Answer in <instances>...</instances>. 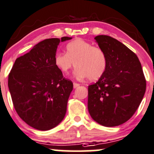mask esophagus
I'll return each instance as SVG.
<instances>
[{
  "label": "esophagus",
  "instance_id": "obj_1",
  "mask_svg": "<svg viewBox=\"0 0 154 154\" xmlns=\"http://www.w3.org/2000/svg\"><path fill=\"white\" fill-rule=\"evenodd\" d=\"M73 85H74V88H77L78 86H80V84H79V83H73Z\"/></svg>",
  "mask_w": 154,
  "mask_h": 154
}]
</instances>
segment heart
I'll list each match as a JSON object with an SVG mask.
<instances>
[{"mask_svg": "<svg viewBox=\"0 0 154 154\" xmlns=\"http://www.w3.org/2000/svg\"><path fill=\"white\" fill-rule=\"evenodd\" d=\"M66 49V54L57 53L54 57V64L63 74H68L74 65L77 68L74 75L80 80L88 77L91 81H96L105 74L108 60L100 48L77 38L68 43Z\"/></svg>", "mask_w": 154, "mask_h": 154, "instance_id": "heart-1", "label": "heart"}]
</instances>
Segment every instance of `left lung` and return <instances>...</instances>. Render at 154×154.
<instances>
[{
	"mask_svg": "<svg viewBox=\"0 0 154 154\" xmlns=\"http://www.w3.org/2000/svg\"><path fill=\"white\" fill-rule=\"evenodd\" d=\"M106 54L108 66L103 77L88 86V109L93 120L104 127L127 122L140 105L146 80L136 54L116 38H94Z\"/></svg>",
	"mask_w": 154,
	"mask_h": 154,
	"instance_id": "obj_1",
	"label": "left lung"
}]
</instances>
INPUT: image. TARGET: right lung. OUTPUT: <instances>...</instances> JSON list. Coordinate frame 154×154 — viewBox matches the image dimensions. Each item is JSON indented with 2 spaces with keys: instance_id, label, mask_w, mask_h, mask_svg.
<instances>
[{
  "instance_id": "obj_1",
  "label": "right lung",
  "mask_w": 154,
  "mask_h": 154,
  "mask_svg": "<svg viewBox=\"0 0 154 154\" xmlns=\"http://www.w3.org/2000/svg\"><path fill=\"white\" fill-rule=\"evenodd\" d=\"M62 37L45 39L16 59L9 74L8 87L19 117L38 130H49L64 119L73 83L54 64Z\"/></svg>"
}]
</instances>
